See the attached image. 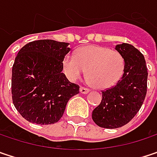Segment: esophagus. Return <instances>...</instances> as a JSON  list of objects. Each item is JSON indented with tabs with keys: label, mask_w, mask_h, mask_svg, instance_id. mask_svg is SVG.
Here are the masks:
<instances>
[{
	"label": "esophagus",
	"mask_w": 157,
	"mask_h": 157,
	"mask_svg": "<svg viewBox=\"0 0 157 157\" xmlns=\"http://www.w3.org/2000/svg\"><path fill=\"white\" fill-rule=\"evenodd\" d=\"M89 92H90V90L87 89V88H85V87H81L80 88V93H82V94H86V93H88Z\"/></svg>",
	"instance_id": "obj_1"
}]
</instances>
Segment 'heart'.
<instances>
[{
  "label": "heart",
  "instance_id": "1",
  "mask_svg": "<svg viewBox=\"0 0 157 157\" xmlns=\"http://www.w3.org/2000/svg\"><path fill=\"white\" fill-rule=\"evenodd\" d=\"M124 67V59L118 51L101 46L82 47L75 56L68 54L63 59L64 72L70 81H77L86 72L91 84L100 90L114 86L122 77Z\"/></svg>",
  "mask_w": 157,
  "mask_h": 157
}]
</instances>
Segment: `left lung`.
Instances as JSON below:
<instances>
[{
	"label": "left lung",
	"mask_w": 157,
	"mask_h": 157,
	"mask_svg": "<svg viewBox=\"0 0 157 157\" xmlns=\"http://www.w3.org/2000/svg\"><path fill=\"white\" fill-rule=\"evenodd\" d=\"M115 49L125 62L123 75L116 85L101 93V102L92 115L95 124L105 128H121L131 121L144 102L147 87V68L140 51L127 43Z\"/></svg>",
	"instance_id": "1"
}]
</instances>
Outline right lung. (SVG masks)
I'll list each match as a JSON object with an SVG mask.
<instances>
[{
	"label": "right lung",
	"instance_id": "add662e5",
	"mask_svg": "<svg viewBox=\"0 0 157 157\" xmlns=\"http://www.w3.org/2000/svg\"><path fill=\"white\" fill-rule=\"evenodd\" d=\"M69 43L52 39L28 43L19 51L12 66L11 94L22 117L38 125L54 124L64 112L68 101L79 93L63 71Z\"/></svg>",
	"mask_w": 157,
	"mask_h": 157
}]
</instances>
